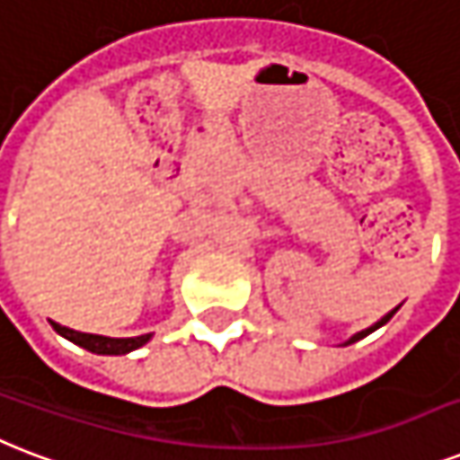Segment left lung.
Returning <instances> with one entry per match:
<instances>
[{"label":"left lung","mask_w":460,"mask_h":460,"mask_svg":"<svg viewBox=\"0 0 460 460\" xmlns=\"http://www.w3.org/2000/svg\"><path fill=\"white\" fill-rule=\"evenodd\" d=\"M398 309H401V305H398V307H394V309H391L389 314H384V316H382V319H379V322H375V323H372V326H367V329L358 331V333H355V336H350V338H348V341H345V343H341V345H350V343H358V341H362V338H365V336H369V333H375V331H376V329H382L384 323L389 322L391 316L396 314Z\"/></svg>","instance_id":"left-lung-1"}]
</instances>
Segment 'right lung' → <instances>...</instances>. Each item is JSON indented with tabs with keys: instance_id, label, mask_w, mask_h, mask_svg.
I'll return each mask as SVG.
<instances>
[{
	"instance_id": "add662e5",
	"label": "right lung",
	"mask_w": 460,
	"mask_h": 460,
	"mask_svg": "<svg viewBox=\"0 0 460 460\" xmlns=\"http://www.w3.org/2000/svg\"><path fill=\"white\" fill-rule=\"evenodd\" d=\"M52 329L64 336L71 343L81 345L88 352H95V355H127V352L137 350L141 345H146L153 338V333H144V336H134V338H110V336H95V333H81V331L66 329L62 323L49 322Z\"/></svg>"
}]
</instances>
